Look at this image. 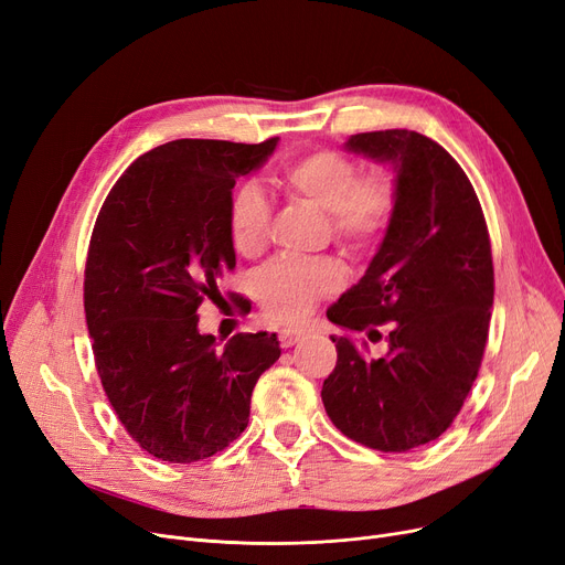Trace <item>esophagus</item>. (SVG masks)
I'll list each match as a JSON object with an SVG mask.
<instances>
[{
    "label": "esophagus",
    "mask_w": 565,
    "mask_h": 565,
    "mask_svg": "<svg viewBox=\"0 0 565 565\" xmlns=\"http://www.w3.org/2000/svg\"><path fill=\"white\" fill-rule=\"evenodd\" d=\"M306 338V331H297V329H287V331H280V335H278V341H280V348H291V345H297V343H301Z\"/></svg>",
    "instance_id": "1"
}]
</instances>
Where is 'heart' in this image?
I'll use <instances>...</instances> for the list:
<instances>
[{"label": "heart", "instance_id": "obj_1", "mask_svg": "<svg viewBox=\"0 0 565 565\" xmlns=\"http://www.w3.org/2000/svg\"><path fill=\"white\" fill-rule=\"evenodd\" d=\"M280 192L295 204L318 209L331 238L352 257H366L387 236L398 211L401 185L387 167L361 171L354 157L318 148L289 160L276 175ZM268 199L255 185L230 196L227 234L241 257L264 253L270 234ZM343 266L331 257L276 259L255 276V299L268 320L299 324L318 303L343 287Z\"/></svg>", "mask_w": 565, "mask_h": 565}]
</instances>
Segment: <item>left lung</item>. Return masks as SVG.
<instances>
[{
  "label": "left lung",
  "instance_id": "obj_1",
  "mask_svg": "<svg viewBox=\"0 0 565 565\" xmlns=\"http://www.w3.org/2000/svg\"><path fill=\"white\" fill-rule=\"evenodd\" d=\"M354 152L392 160L398 211L366 276L327 310L345 331L322 385L338 431L377 452H408L443 436L478 377L493 303V262L480 199L443 146L411 129L361 131Z\"/></svg>",
  "mask_w": 565,
  "mask_h": 565
}]
</instances>
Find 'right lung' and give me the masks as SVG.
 Masks as SVG:
<instances>
[{
  "mask_svg": "<svg viewBox=\"0 0 565 565\" xmlns=\"http://www.w3.org/2000/svg\"><path fill=\"white\" fill-rule=\"evenodd\" d=\"M278 139H178L134 160L89 236L83 303L95 366L125 431L150 457L194 463L230 447L250 419L276 333L234 335L224 350L196 329L206 299L236 268L227 206L236 178Z\"/></svg>",
  "mask_w": 565,
  "mask_h": 565,
  "instance_id": "add662e5",
  "label": "right lung"
}]
</instances>
